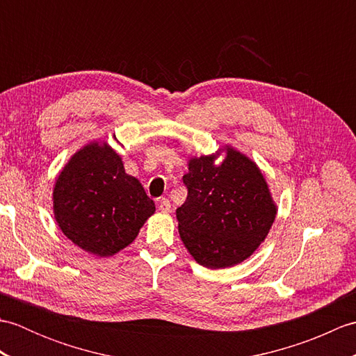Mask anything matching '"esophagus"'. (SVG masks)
<instances>
[{
	"label": "esophagus",
	"mask_w": 356,
	"mask_h": 356,
	"mask_svg": "<svg viewBox=\"0 0 356 356\" xmlns=\"http://www.w3.org/2000/svg\"><path fill=\"white\" fill-rule=\"evenodd\" d=\"M159 211H161V213H163V214L170 213V211H171V203H170L168 199H162L161 202H159Z\"/></svg>",
	"instance_id": "1"
}]
</instances>
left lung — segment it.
<instances>
[{"mask_svg": "<svg viewBox=\"0 0 356 356\" xmlns=\"http://www.w3.org/2000/svg\"><path fill=\"white\" fill-rule=\"evenodd\" d=\"M225 153L224 161L216 159ZM185 203L177 208L179 234L194 260L222 269L251 257L268 237L277 205L259 166L226 145L217 154L188 159Z\"/></svg>", "mask_w": 356, "mask_h": 356, "instance_id": "1", "label": "left lung"}]
</instances>
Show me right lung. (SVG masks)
<instances>
[{"instance_id":"1","label":"right lung","mask_w":356,"mask_h":356,"mask_svg":"<svg viewBox=\"0 0 356 356\" xmlns=\"http://www.w3.org/2000/svg\"><path fill=\"white\" fill-rule=\"evenodd\" d=\"M154 211V202L107 142L93 140L76 151L53 188V214L64 236L97 257L133 243Z\"/></svg>"}]
</instances>
